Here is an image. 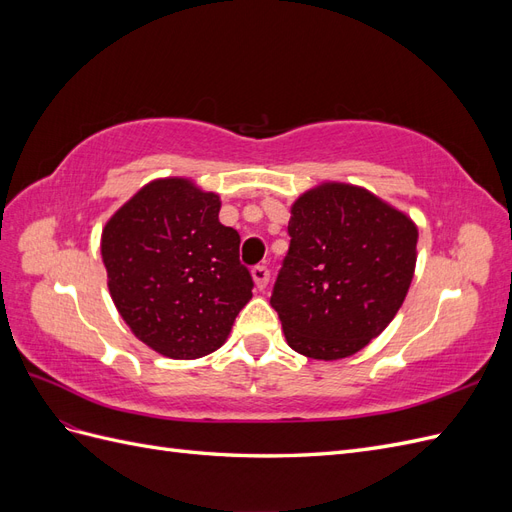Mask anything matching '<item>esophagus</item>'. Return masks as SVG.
<instances>
[{"label": "esophagus", "instance_id": "esophagus-1", "mask_svg": "<svg viewBox=\"0 0 512 512\" xmlns=\"http://www.w3.org/2000/svg\"><path fill=\"white\" fill-rule=\"evenodd\" d=\"M252 277H254L256 286H258L260 290H265V288H267V284H269V277H271V273H269V269H267L265 265H258V267H254V269H252Z\"/></svg>", "mask_w": 512, "mask_h": 512}]
</instances>
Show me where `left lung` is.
<instances>
[{
  "label": "left lung",
  "instance_id": "8db88e82",
  "mask_svg": "<svg viewBox=\"0 0 512 512\" xmlns=\"http://www.w3.org/2000/svg\"><path fill=\"white\" fill-rule=\"evenodd\" d=\"M288 235L271 292L288 346L320 361L359 352L406 299L416 226L367 190L327 183L292 205Z\"/></svg>",
  "mask_w": 512,
  "mask_h": 512
}]
</instances>
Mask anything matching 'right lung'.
I'll return each instance as SVG.
<instances>
[{
	"label": "right lung",
	"instance_id": "add662e5",
	"mask_svg": "<svg viewBox=\"0 0 512 512\" xmlns=\"http://www.w3.org/2000/svg\"><path fill=\"white\" fill-rule=\"evenodd\" d=\"M218 194L160 179L132 196L102 232L108 290L132 333L170 359L218 350L252 299L239 232L218 220Z\"/></svg>",
	"mask_w": 512,
	"mask_h": 512
}]
</instances>
